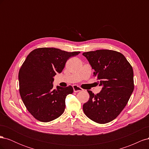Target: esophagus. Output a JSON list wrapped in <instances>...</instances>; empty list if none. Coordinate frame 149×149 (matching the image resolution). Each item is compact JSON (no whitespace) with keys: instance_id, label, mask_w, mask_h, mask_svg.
Returning <instances> with one entry per match:
<instances>
[{"instance_id":"34e87169","label":"esophagus","mask_w":149,"mask_h":149,"mask_svg":"<svg viewBox=\"0 0 149 149\" xmlns=\"http://www.w3.org/2000/svg\"><path fill=\"white\" fill-rule=\"evenodd\" d=\"M73 91L74 92H79V91H83V89L82 88H81L79 86H77V85H73Z\"/></svg>"}]
</instances>
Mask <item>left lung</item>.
<instances>
[{"label":"left lung","instance_id":"obj_1","mask_svg":"<svg viewBox=\"0 0 149 149\" xmlns=\"http://www.w3.org/2000/svg\"><path fill=\"white\" fill-rule=\"evenodd\" d=\"M83 55L102 86L97 94L88 90L89 100L83 104V111L97 123H109L124 109L134 91L132 67L123 54L114 50L99 49L84 52Z\"/></svg>","mask_w":149,"mask_h":149}]
</instances>
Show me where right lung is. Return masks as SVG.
I'll return each instance as SVG.
<instances>
[{
	"mask_svg": "<svg viewBox=\"0 0 149 149\" xmlns=\"http://www.w3.org/2000/svg\"><path fill=\"white\" fill-rule=\"evenodd\" d=\"M79 52H67L55 48H40L31 52L19 73V91L26 109L34 118L47 123L60 117L71 86L53 89V77L63 70L67 60Z\"/></svg>",
	"mask_w": 149,
	"mask_h": 149,
	"instance_id": "1",
	"label": "right lung"
}]
</instances>
